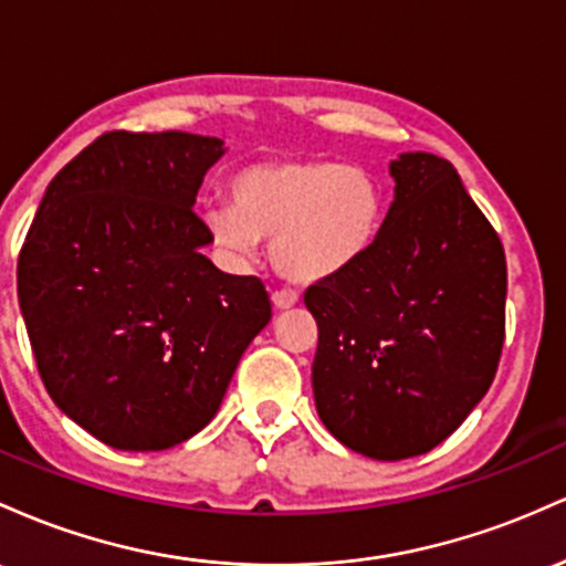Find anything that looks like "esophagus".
Returning <instances> with one entry per match:
<instances>
[{
    "label": "esophagus",
    "instance_id": "34e87169",
    "mask_svg": "<svg viewBox=\"0 0 566 566\" xmlns=\"http://www.w3.org/2000/svg\"><path fill=\"white\" fill-rule=\"evenodd\" d=\"M296 302H300V294H296V291H291V289H281V291H275V294H272V307H275V310H291Z\"/></svg>",
    "mask_w": 566,
    "mask_h": 566
}]
</instances>
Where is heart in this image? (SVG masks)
I'll return each mask as SVG.
<instances>
[{
  "mask_svg": "<svg viewBox=\"0 0 566 566\" xmlns=\"http://www.w3.org/2000/svg\"><path fill=\"white\" fill-rule=\"evenodd\" d=\"M230 202H208L202 224L224 256L249 262L259 240L289 281L313 285L364 262L385 224L374 174L332 160H262L230 179Z\"/></svg>",
  "mask_w": 566,
  "mask_h": 566,
  "instance_id": "b5f03b06",
  "label": "heart"
}]
</instances>
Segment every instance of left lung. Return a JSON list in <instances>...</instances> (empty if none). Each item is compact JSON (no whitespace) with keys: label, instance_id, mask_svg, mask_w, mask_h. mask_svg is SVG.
<instances>
[{"label":"left lung","instance_id":"8db88e82","mask_svg":"<svg viewBox=\"0 0 566 566\" xmlns=\"http://www.w3.org/2000/svg\"><path fill=\"white\" fill-rule=\"evenodd\" d=\"M382 232L364 262L310 285L315 409L371 460L430 452L486 396L505 339V251L454 165L428 151L390 163Z\"/></svg>","mask_w":566,"mask_h":566}]
</instances>
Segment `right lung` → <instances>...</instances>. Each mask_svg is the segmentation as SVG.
Instances as JSON below:
<instances>
[{"label":"right lung","instance_id":"1","mask_svg":"<svg viewBox=\"0 0 566 566\" xmlns=\"http://www.w3.org/2000/svg\"><path fill=\"white\" fill-rule=\"evenodd\" d=\"M224 142L114 130L44 189L18 259V302L55 406L123 452L200 433L272 307L216 270L192 211Z\"/></svg>","mask_w":566,"mask_h":566}]
</instances>
